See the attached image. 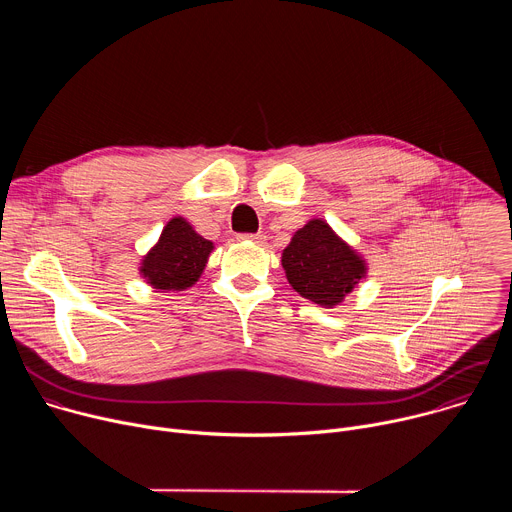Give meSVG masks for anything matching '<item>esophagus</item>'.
I'll return each instance as SVG.
<instances>
[{
	"mask_svg": "<svg viewBox=\"0 0 512 512\" xmlns=\"http://www.w3.org/2000/svg\"><path fill=\"white\" fill-rule=\"evenodd\" d=\"M241 241H251V243H257V245H263L265 241V235L263 233H255V235H239Z\"/></svg>",
	"mask_w": 512,
	"mask_h": 512,
	"instance_id": "esophagus-1",
	"label": "esophagus"
}]
</instances>
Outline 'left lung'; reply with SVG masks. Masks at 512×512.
<instances>
[{"label": "left lung", "mask_w": 512, "mask_h": 512, "mask_svg": "<svg viewBox=\"0 0 512 512\" xmlns=\"http://www.w3.org/2000/svg\"><path fill=\"white\" fill-rule=\"evenodd\" d=\"M289 285L322 308H334L367 275V263L322 218H312L281 253Z\"/></svg>", "instance_id": "1"}]
</instances>
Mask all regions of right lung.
<instances>
[{
    "mask_svg": "<svg viewBox=\"0 0 512 512\" xmlns=\"http://www.w3.org/2000/svg\"><path fill=\"white\" fill-rule=\"evenodd\" d=\"M212 249L214 245L200 237L186 218L174 216L141 259L139 273L154 289L182 291L200 279Z\"/></svg>",
    "mask_w": 512,
    "mask_h": 512,
    "instance_id": "obj_1",
    "label": "right lung"
}]
</instances>
